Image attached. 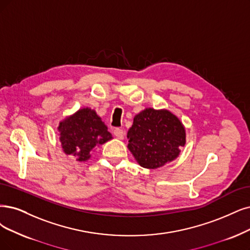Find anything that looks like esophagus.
Listing matches in <instances>:
<instances>
[{
  "mask_svg": "<svg viewBox=\"0 0 250 250\" xmlns=\"http://www.w3.org/2000/svg\"><path fill=\"white\" fill-rule=\"evenodd\" d=\"M113 133H114V136L119 140H123L125 138V132H124V130H122V128H118V127L115 128Z\"/></svg>",
  "mask_w": 250,
  "mask_h": 250,
  "instance_id": "1",
  "label": "esophagus"
}]
</instances>
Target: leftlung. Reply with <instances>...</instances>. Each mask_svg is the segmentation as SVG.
<instances>
[{
  "label": "left lung",
  "instance_id": "obj_1",
  "mask_svg": "<svg viewBox=\"0 0 250 250\" xmlns=\"http://www.w3.org/2000/svg\"><path fill=\"white\" fill-rule=\"evenodd\" d=\"M186 138V127L171 111L145 108L134 117L127 148L141 167L158 169L178 158Z\"/></svg>",
  "mask_w": 250,
  "mask_h": 250
}]
</instances>
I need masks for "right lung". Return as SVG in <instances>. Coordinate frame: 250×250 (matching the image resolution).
<instances>
[{
    "instance_id": "add662e5",
    "label": "right lung",
    "mask_w": 250,
    "mask_h": 250,
    "mask_svg": "<svg viewBox=\"0 0 250 250\" xmlns=\"http://www.w3.org/2000/svg\"><path fill=\"white\" fill-rule=\"evenodd\" d=\"M58 131L64 154L73 155L80 163L87 162L92 151L112 139L107 125L89 107L80 108L61 120Z\"/></svg>"
}]
</instances>
